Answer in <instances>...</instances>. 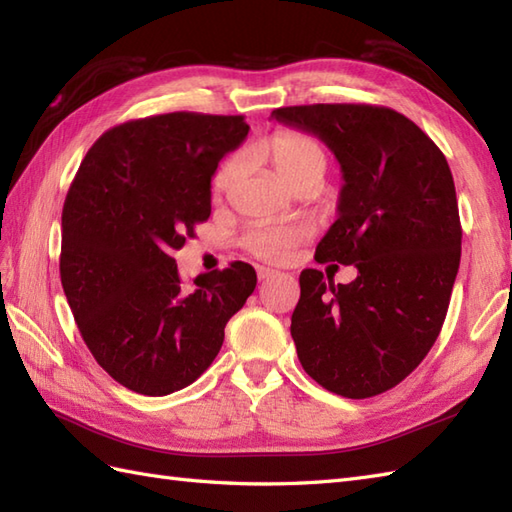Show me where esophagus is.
I'll use <instances>...</instances> for the list:
<instances>
[{
  "mask_svg": "<svg viewBox=\"0 0 512 512\" xmlns=\"http://www.w3.org/2000/svg\"><path fill=\"white\" fill-rule=\"evenodd\" d=\"M275 275H277V270L266 268V266H257V277H259V281L270 279V277H275Z\"/></svg>",
  "mask_w": 512,
  "mask_h": 512,
  "instance_id": "1",
  "label": "esophagus"
}]
</instances>
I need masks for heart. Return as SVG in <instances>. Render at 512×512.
<instances>
[{
    "label": "heart",
    "instance_id": "b5f03b06",
    "mask_svg": "<svg viewBox=\"0 0 512 512\" xmlns=\"http://www.w3.org/2000/svg\"><path fill=\"white\" fill-rule=\"evenodd\" d=\"M275 176L286 184L295 187L301 180H321L325 167H328V154L317 138H312L295 129H279L273 136H268L259 147ZM244 160L239 154L228 156L213 176V193L220 195L231 191L235 180L242 173ZM310 231L303 224H268L259 222L248 228L239 239L244 250L264 262H286L303 239H308Z\"/></svg>",
    "mask_w": 512,
    "mask_h": 512
}]
</instances>
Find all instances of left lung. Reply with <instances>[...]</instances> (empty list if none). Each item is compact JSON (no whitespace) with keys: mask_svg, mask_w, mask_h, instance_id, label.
Listing matches in <instances>:
<instances>
[{"mask_svg":"<svg viewBox=\"0 0 512 512\" xmlns=\"http://www.w3.org/2000/svg\"><path fill=\"white\" fill-rule=\"evenodd\" d=\"M273 116L319 136L339 160V217L314 259L358 270L336 286L317 268L301 273L290 325L301 367L332 394L378 396L422 363L447 317L462 253L449 162L383 105H295Z\"/></svg>","mask_w":512,"mask_h":512,"instance_id":"obj_1","label":"left lung"}]
</instances>
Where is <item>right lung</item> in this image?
Returning a JSON list of instances; mask_svg holds the SVG:
<instances>
[{
	"label": "right lung",
	"mask_w": 512,
	"mask_h": 512,
	"mask_svg": "<svg viewBox=\"0 0 512 512\" xmlns=\"http://www.w3.org/2000/svg\"><path fill=\"white\" fill-rule=\"evenodd\" d=\"M244 116L171 112L105 132L61 215V286L85 345L116 383L167 396L198 380L257 286L233 262L184 284L173 250L211 215V178Z\"/></svg>",
	"instance_id": "1"
}]
</instances>
